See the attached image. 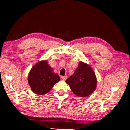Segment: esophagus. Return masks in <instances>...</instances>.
Segmentation results:
<instances>
[{"label": "esophagus", "instance_id": "esophagus-1", "mask_svg": "<svg viewBox=\"0 0 130 130\" xmlns=\"http://www.w3.org/2000/svg\"><path fill=\"white\" fill-rule=\"evenodd\" d=\"M61 78H62V80L65 81L67 79V76H61Z\"/></svg>", "mask_w": 130, "mask_h": 130}]
</instances>
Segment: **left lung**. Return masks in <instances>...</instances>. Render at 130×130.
<instances>
[{
    "label": "left lung",
    "mask_w": 130,
    "mask_h": 130,
    "mask_svg": "<svg viewBox=\"0 0 130 130\" xmlns=\"http://www.w3.org/2000/svg\"><path fill=\"white\" fill-rule=\"evenodd\" d=\"M72 92L76 96L86 97L95 91L97 79L93 68L89 64L80 61L72 76L66 80Z\"/></svg>",
    "instance_id": "left-lung-1"
}]
</instances>
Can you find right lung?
Here are the masks:
<instances>
[{
    "label": "right lung",
    "instance_id": "1",
    "mask_svg": "<svg viewBox=\"0 0 130 130\" xmlns=\"http://www.w3.org/2000/svg\"><path fill=\"white\" fill-rule=\"evenodd\" d=\"M60 80V76L54 72L46 60L38 62L31 68L27 78L31 89L38 95L48 93Z\"/></svg>",
    "mask_w": 130,
    "mask_h": 130
}]
</instances>
